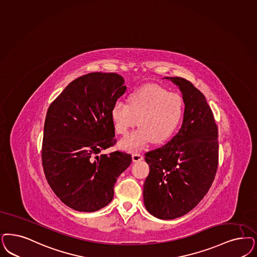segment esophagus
Wrapping results in <instances>:
<instances>
[{"label": "esophagus", "instance_id": "1", "mask_svg": "<svg viewBox=\"0 0 257 257\" xmlns=\"http://www.w3.org/2000/svg\"><path fill=\"white\" fill-rule=\"evenodd\" d=\"M132 160H133L134 162H138V161L143 160V157L139 153H135L132 155Z\"/></svg>", "mask_w": 257, "mask_h": 257}]
</instances>
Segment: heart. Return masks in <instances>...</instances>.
<instances>
[{
	"mask_svg": "<svg viewBox=\"0 0 257 257\" xmlns=\"http://www.w3.org/2000/svg\"><path fill=\"white\" fill-rule=\"evenodd\" d=\"M184 113V101L177 93L158 85H147L128 98V103L116 101L111 110L115 132L125 135L137 122L140 127L119 142L127 151L143 148L151 141L165 142L175 132Z\"/></svg>",
	"mask_w": 257,
	"mask_h": 257,
	"instance_id": "b5f03b06",
	"label": "heart"
}]
</instances>
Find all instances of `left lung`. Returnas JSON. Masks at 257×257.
Masks as SVG:
<instances>
[{
	"label": "left lung",
	"mask_w": 257,
	"mask_h": 257,
	"mask_svg": "<svg viewBox=\"0 0 257 257\" xmlns=\"http://www.w3.org/2000/svg\"><path fill=\"white\" fill-rule=\"evenodd\" d=\"M164 79L181 91L183 121L168 143L145 154L150 173L143 186V201L152 215L169 220L193 210L212 186L218 166V130L198 89L183 78Z\"/></svg>",
	"instance_id": "obj_1"
}]
</instances>
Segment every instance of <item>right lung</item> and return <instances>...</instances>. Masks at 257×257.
<instances>
[{"mask_svg": "<svg viewBox=\"0 0 257 257\" xmlns=\"http://www.w3.org/2000/svg\"><path fill=\"white\" fill-rule=\"evenodd\" d=\"M115 73H89L73 80L47 110L42 161L46 180L66 206L96 212L110 203L116 178L132 157L115 151L111 110L126 91Z\"/></svg>", "mask_w": 257, "mask_h": 257, "instance_id": "1", "label": "right lung"}]
</instances>
